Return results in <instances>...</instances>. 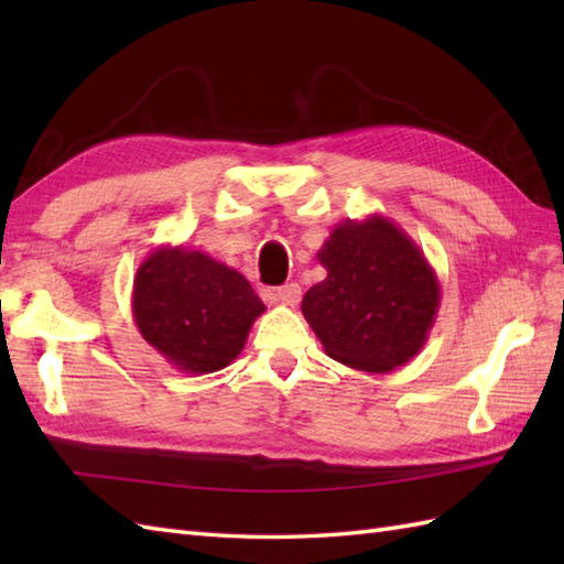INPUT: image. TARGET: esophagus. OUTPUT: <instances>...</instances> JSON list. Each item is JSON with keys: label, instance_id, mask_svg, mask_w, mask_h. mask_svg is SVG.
I'll return each mask as SVG.
<instances>
[{"label": "esophagus", "instance_id": "obj_1", "mask_svg": "<svg viewBox=\"0 0 564 564\" xmlns=\"http://www.w3.org/2000/svg\"><path fill=\"white\" fill-rule=\"evenodd\" d=\"M273 297H275V301H279V303L293 307V305L301 303L303 291H301V285H297V283H285V285H281L279 291L273 293Z\"/></svg>", "mask_w": 564, "mask_h": 564}]
</instances>
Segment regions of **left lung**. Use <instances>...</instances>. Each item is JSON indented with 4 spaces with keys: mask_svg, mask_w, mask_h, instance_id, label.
<instances>
[{
    "mask_svg": "<svg viewBox=\"0 0 564 564\" xmlns=\"http://www.w3.org/2000/svg\"><path fill=\"white\" fill-rule=\"evenodd\" d=\"M317 259L327 279L303 297V315L334 361L390 373L424 349L441 285L424 251L382 215L334 227Z\"/></svg>",
    "mask_w": 564,
    "mask_h": 564,
    "instance_id": "left-lung-1",
    "label": "left lung"
}]
</instances>
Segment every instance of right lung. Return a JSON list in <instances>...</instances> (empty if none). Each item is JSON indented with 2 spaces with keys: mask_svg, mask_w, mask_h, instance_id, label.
Masks as SVG:
<instances>
[{
  "mask_svg": "<svg viewBox=\"0 0 564 564\" xmlns=\"http://www.w3.org/2000/svg\"><path fill=\"white\" fill-rule=\"evenodd\" d=\"M130 303L142 339L194 376L230 366L267 310L242 273L184 245L150 251Z\"/></svg>",
  "mask_w": 564,
  "mask_h": 564,
  "instance_id": "1",
  "label": "right lung"
}]
</instances>
